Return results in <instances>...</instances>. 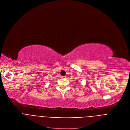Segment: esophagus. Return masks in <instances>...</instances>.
<instances>
[{
    "instance_id": "obj_1",
    "label": "esophagus",
    "mask_w": 130,
    "mask_h": 130,
    "mask_svg": "<svg viewBox=\"0 0 130 130\" xmlns=\"http://www.w3.org/2000/svg\"><path fill=\"white\" fill-rule=\"evenodd\" d=\"M66 77H66V76H62V78L63 79H66Z\"/></svg>"
}]
</instances>
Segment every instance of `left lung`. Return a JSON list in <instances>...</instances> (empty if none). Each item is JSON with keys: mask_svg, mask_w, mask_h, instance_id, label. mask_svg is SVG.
<instances>
[{"mask_svg": "<svg viewBox=\"0 0 130 130\" xmlns=\"http://www.w3.org/2000/svg\"><path fill=\"white\" fill-rule=\"evenodd\" d=\"M78 81H77V82H78Z\"/></svg>", "mask_w": 130, "mask_h": 130, "instance_id": "1", "label": "left lung"}]
</instances>
